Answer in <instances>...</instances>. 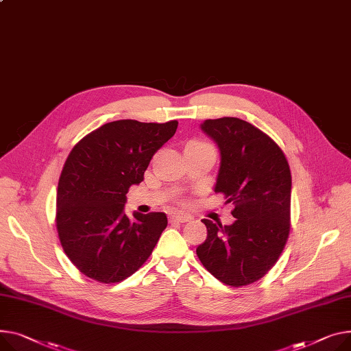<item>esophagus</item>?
Instances as JSON below:
<instances>
[{"label":"esophagus","instance_id":"1","mask_svg":"<svg viewBox=\"0 0 351 351\" xmlns=\"http://www.w3.org/2000/svg\"><path fill=\"white\" fill-rule=\"evenodd\" d=\"M192 220V217L189 215H184V213H180V212H173L171 215V221H178V223H186Z\"/></svg>","mask_w":351,"mask_h":351}]
</instances>
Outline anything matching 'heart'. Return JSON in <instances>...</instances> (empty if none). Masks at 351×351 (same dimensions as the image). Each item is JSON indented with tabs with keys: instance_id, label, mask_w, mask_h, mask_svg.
I'll return each instance as SVG.
<instances>
[{
	"instance_id": "obj_1",
	"label": "heart",
	"mask_w": 351,
	"mask_h": 351,
	"mask_svg": "<svg viewBox=\"0 0 351 351\" xmlns=\"http://www.w3.org/2000/svg\"><path fill=\"white\" fill-rule=\"evenodd\" d=\"M193 144H195V143H193Z\"/></svg>"
}]
</instances>
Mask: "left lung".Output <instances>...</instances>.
Segmentation results:
<instances>
[{
  "label": "left lung",
  "mask_w": 351,
  "mask_h": 351,
  "mask_svg": "<svg viewBox=\"0 0 351 351\" xmlns=\"http://www.w3.org/2000/svg\"><path fill=\"white\" fill-rule=\"evenodd\" d=\"M202 131L217 144L216 193L236 207V221L202 220L207 239L196 248L204 268L230 287L250 285L278 261L289 234L292 179L288 160L272 139L252 124L223 117L204 120Z\"/></svg>",
  "instance_id": "8db88e82"
}]
</instances>
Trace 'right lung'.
<instances>
[{"label": "right lung", "instance_id": "1", "mask_svg": "<svg viewBox=\"0 0 351 351\" xmlns=\"http://www.w3.org/2000/svg\"><path fill=\"white\" fill-rule=\"evenodd\" d=\"M176 128L178 121H112L69 154L58 184L56 227L63 251L86 276L115 284L148 260L167 215L134 212L131 219L125 195L144 180L152 156Z\"/></svg>", "mask_w": 351, "mask_h": 351}]
</instances>
